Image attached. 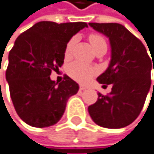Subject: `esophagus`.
Masks as SVG:
<instances>
[{"label": "esophagus", "instance_id": "esophagus-1", "mask_svg": "<svg viewBox=\"0 0 154 154\" xmlns=\"http://www.w3.org/2000/svg\"><path fill=\"white\" fill-rule=\"evenodd\" d=\"M85 89H87V86H85V85H80L79 86V90L80 91H83V90H85Z\"/></svg>", "mask_w": 154, "mask_h": 154}]
</instances>
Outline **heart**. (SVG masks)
I'll use <instances>...</instances> for the list:
<instances>
[{
    "label": "heart",
    "mask_w": 154,
    "mask_h": 154,
    "mask_svg": "<svg viewBox=\"0 0 154 154\" xmlns=\"http://www.w3.org/2000/svg\"><path fill=\"white\" fill-rule=\"evenodd\" d=\"M89 41H90L91 46L93 47V49L97 45L105 42L102 37L98 34H91L89 36ZM74 44H75V39H71L68 42L67 46H66V50H65L66 56H69V55L71 54V51L72 49ZM68 72L74 79L79 80V82H85V80H87L92 75L93 69L92 68H90L89 66L79 63V62H76V63H74L69 66L68 69Z\"/></svg>",
    "instance_id": "1"
}]
</instances>
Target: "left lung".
<instances>
[{
  "label": "left lung",
  "mask_w": 154,
  "mask_h": 154,
  "mask_svg": "<svg viewBox=\"0 0 154 154\" xmlns=\"http://www.w3.org/2000/svg\"><path fill=\"white\" fill-rule=\"evenodd\" d=\"M88 24L109 39L110 63L96 79L102 85H112L109 95L98 93V99L88 107V113L98 126L124 128L135 121L143 107L150 89L152 68L154 72L153 58L151 56V62L142 41L124 25L95 22Z\"/></svg>",
  "instance_id": "left-lung-1"
}]
</instances>
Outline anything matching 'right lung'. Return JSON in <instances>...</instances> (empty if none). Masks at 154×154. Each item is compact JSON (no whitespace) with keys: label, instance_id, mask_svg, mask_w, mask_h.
<instances>
[{"label":"right lung","instance_id":"1","mask_svg":"<svg viewBox=\"0 0 154 154\" xmlns=\"http://www.w3.org/2000/svg\"><path fill=\"white\" fill-rule=\"evenodd\" d=\"M85 22L40 21L21 33L8 54L6 79L17 115L26 124L46 128L60 121L69 98L79 86L66 75L58 83L51 72L64 64L66 46Z\"/></svg>","mask_w":154,"mask_h":154}]
</instances>
